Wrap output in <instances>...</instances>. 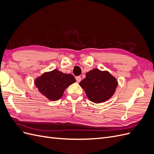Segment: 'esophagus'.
<instances>
[{
	"label": "esophagus",
	"mask_w": 154,
	"mask_h": 154,
	"mask_svg": "<svg viewBox=\"0 0 154 154\" xmlns=\"http://www.w3.org/2000/svg\"><path fill=\"white\" fill-rule=\"evenodd\" d=\"M76 80L77 82H80L81 80H82V78H81V76H76Z\"/></svg>",
	"instance_id": "obj_1"
}]
</instances>
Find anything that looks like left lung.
Segmentation results:
<instances>
[{
	"label": "left lung",
	"mask_w": 154,
	"mask_h": 154,
	"mask_svg": "<svg viewBox=\"0 0 154 154\" xmlns=\"http://www.w3.org/2000/svg\"><path fill=\"white\" fill-rule=\"evenodd\" d=\"M80 82L88 99L95 103H103L112 96L118 87L117 79L107 71L93 69Z\"/></svg>",
	"instance_id": "8db88e82"
}]
</instances>
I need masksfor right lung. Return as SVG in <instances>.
<instances>
[{"instance_id":"right-lung-1","label":"right lung","mask_w":154,"mask_h":154,"mask_svg":"<svg viewBox=\"0 0 154 154\" xmlns=\"http://www.w3.org/2000/svg\"><path fill=\"white\" fill-rule=\"evenodd\" d=\"M76 82L71 74H65L54 69L37 77L34 83L42 94L49 100L57 101L61 98L65 90Z\"/></svg>"}]
</instances>
